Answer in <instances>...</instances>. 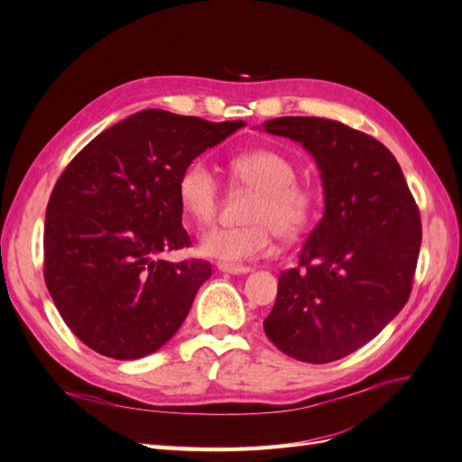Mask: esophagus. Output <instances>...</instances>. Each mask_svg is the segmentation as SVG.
I'll use <instances>...</instances> for the list:
<instances>
[{
  "label": "esophagus",
  "instance_id": "1",
  "mask_svg": "<svg viewBox=\"0 0 462 462\" xmlns=\"http://www.w3.org/2000/svg\"><path fill=\"white\" fill-rule=\"evenodd\" d=\"M217 270L223 273H233V275H239V273H248L250 268L248 265H239V263H226V262H217Z\"/></svg>",
  "mask_w": 462,
  "mask_h": 462
}]
</instances>
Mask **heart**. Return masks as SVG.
Here are the masks:
<instances>
[{"label":"heart","instance_id":"b5f03b06","mask_svg":"<svg viewBox=\"0 0 462 462\" xmlns=\"http://www.w3.org/2000/svg\"><path fill=\"white\" fill-rule=\"evenodd\" d=\"M229 173L236 189L253 192L243 214L246 223L204 233L200 250L206 256L226 263L254 260L268 253L275 235L279 241H295L312 226L318 194L310 185L299 183L297 165L285 153L270 148L243 152L231 160ZM177 192L185 214L199 227L216 221L221 187L204 160L185 167Z\"/></svg>","mask_w":462,"mask_h":462}]
</instances>
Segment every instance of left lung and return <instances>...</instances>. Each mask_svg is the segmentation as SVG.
Wrapping results in <instances>:
<instances>
[{
	"label": "left lung",
	"mask_w": 462,
	"mask_h": 462,
	"mask_svg": "<svg viewBox=\"0 0 462 462\" xmlns=\"http://www.w3.org/2000/svg\"><path fill=\"white\" fill-rule=\"evenodd\" d=\"M262 127L312 153L326 192L324 217L297 268L279 277L263 329L285 355L328 365L374 339L407 304L420 212L395 156L374 136L321 117H277Z\"/></svg>",
	"instance_id": "1"
}]
</instances>
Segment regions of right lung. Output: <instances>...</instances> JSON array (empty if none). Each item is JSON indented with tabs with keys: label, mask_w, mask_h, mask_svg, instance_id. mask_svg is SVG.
<instances>
[{
	"label": "right lung",
	"mask_w": 462,
	"mask_h": 462,
	"mask_svg": "<svg viewBox=\"0 0 462 462\" xmlns=\"http://www.w3.org/2000/svg\"><path fill=\"white\" fill-rule=\"evenodd\" d=\"M241 127L144 109L97 134L60 175L46 208L44 279L92 351L143 358L185 321L212 263L160 258L190 246L179 177Z\"/></svg>",
	"instance_id": "1"
}]
</instances>
